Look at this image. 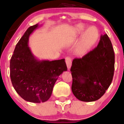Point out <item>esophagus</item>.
Instances as JSON below:
<instances>
[{
    "label": "esophagus",
    "mask_w": 124,
    "mask_h": 124,
    "mask_svg": "<svg viewBox=\"0 0 124 124\" xmlns=\"http://www.w3.org/2000/svg\"><path fill=\"white\" fill-rule=\"evenodd\" d=\"M65 62L67 64V67L70 69L71 66V63H72V61H71V58L70 57H66L65 58Z\"/></svg>",
    "instance_id": "esophagus-1"
}]
</instances>
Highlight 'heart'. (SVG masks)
I'll list each match as a JSON object with an SVG mask.
<instances>
[{
	"label": "heart",
	"instance_id": "obj_1",
	"mask_svg": "<svg viewBox=\"0 0 124 124\" xmlns=\"http://www.w3.org/2000/svg\"><path fill=\"white\" fill-rule=\"evenodd\" d=\"M86 29V27L85 25L83 24H80L76 27L77 33L79 35L83 34ZM98 36L99 32L96 28L94 27L88 28L85 32L84 33L81 41L78 45V53L80 54H83L86 53L89 49L96 42Z\"/></svg>",
	"mask_w": 124,
	"mask_h": 124
}]
</instances>
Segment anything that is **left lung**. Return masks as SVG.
<instances>
[{
    "label": "left lung",
    "mask_w": 124,
    "mask_h": 124,
    "mask_svg": "<svg viewBox=\"0 0 124 124\" xmlns=\"http://www.w3.org/2000/svg\"><path fill=\"white\" fill-rule=\"evenodd\" d=\"M115 53L107 34L101 35L97 46L82 58L72 61L71 89L76 98L93 102L103 96L112 83Z\"/></svg>",
    "instance_id": "obj_1"
}]
</instances>
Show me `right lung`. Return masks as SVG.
Masks as SVG:
<instances>
[{"label": "right lung", "mask_w": 124, "mask_h": 124, "mask_svg": "<svg viewBox=\"0 0 124 124\" xmlns=\"http://www.w3.org/2000/svg\"><path fill=\"white\" fill-rule=\"evenodd\" d=\"M38 26L36 24L28 28L16 45L10 61V77L13 88L24 100L33 103L48 101L58 76L67 69L64 59L40 62L33 57L28 40Z\"/></svg>", "instance_id": "1"}]
</instances>
